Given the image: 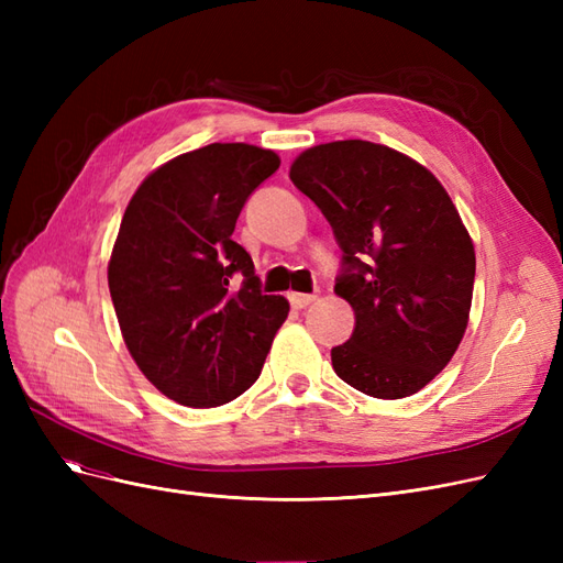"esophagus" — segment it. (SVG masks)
<instances>
[{
    "label": "esophagus",
    "instance_id": "obj_1",
    "mask_svg": "<svg viewBox=\"0 0 563 563\" xmlns=\"http://www.w3.org/2000/svg\"><path fill=\"white\" fill-rule=\"evenodd\" d=\"M288 300H291V308L305 310L308 305H312L317 300V296L314 294H291V296H288Z\"/></svg>",
    "mask_w": 563,
    "mask_h": 563
}]
</instances>
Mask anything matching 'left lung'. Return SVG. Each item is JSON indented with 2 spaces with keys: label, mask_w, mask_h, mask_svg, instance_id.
<instances>
[{
  "label": "left lung",
  "mask_w": 563,
  "mask_h": 563,
  "mask_svg": "<svg viewBox=\"0 0 563 563\" xmlns=\"http://www.w3.org/2000/svg\"><path fill=\"white\" fill-rule=\"evenodd\" d=\"M288 176L343 251L335 294L356 321L331 350L338 378L376 399L416 395L470 319L476 258L449 192L422 164L368 141L305 150Z\"/></svg>",
  "instance_id": "8db88e82"
}]
</instances>
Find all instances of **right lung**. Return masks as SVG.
I'll return each instance as SVG.
<instances>
[{
    "mask_svg": "<svg viewBox=\"0 0 563 563\" xmlns=\"http://www.w3.org/2000/svg\"><path fill=\"white\" fill-rule=\"evenodd\" d=\"M279 164L272 150L211 143L152 172L124 211L108 265L119 329L143 376L183 406L246 391L288 317V300L261 291L232 240L246 199Z\"/></svg>",
    "mask_w": 563,
    "mask_h": 563,
    "instance_id": "obj_1",
    "label": "right lung"
}]
</instances>
